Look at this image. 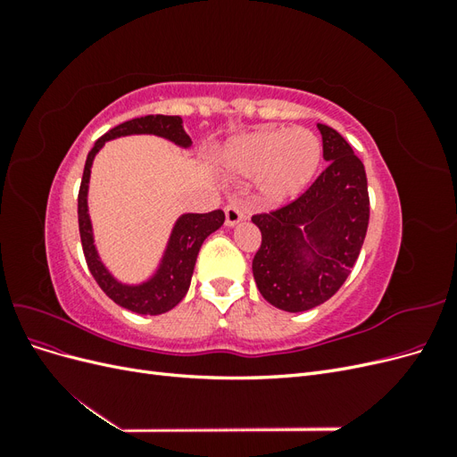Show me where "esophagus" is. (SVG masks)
<instances>
[{"instance_id": "34e87169", "label": "esophagus", "mask_w": 457, "mask_h": 457, "mask_svg": "<svg viewBox=\"0 0 457 457\" xmlns=\"http://www.w3.org/2000/svg\"><path fill=\"white\" fill-rule=\"evenodd\" d=\"M245 219V213L240 210L238 205H227L225 207V225L227 227H237L240 220Z\"/></svg>"}]
</instances>
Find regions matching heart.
<instances>
[{
    "label": "heart",
    "instance_id": "b5f03b06",
    "mask_svg": "<svg viewBox=\"0 0 457 457\" xmlns=\"http://www.w3.org/2000/svg\"><path fill=\"white\" fill-rule=\"evenodd\" d=\"M322 160V143L303 128L262 129L230 139L220 163L234 175L255 177L257 196L286 204L305 190Z\"/></svg>",
    "mask_w": 457,
    "mask_h": 457
}]
</instances>
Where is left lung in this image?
<instances>
[{"label":"left lung","mask_w":457,"mask_h":457,"mask_svg":"<svg viewBox=\"0 0 457 457\" xmlns=\"http://www.w3.org/2000/svg\"><path fill=\"white\" fill-rule=\"evenodd\" d=\"M316 128L328 168L295 202L252 219L262 237L252 265L255 284L270 305L286 312L311 311L334 295L368 230L364 163L336 129L324 123Z\"/></svg>","instance_id":"1"}]
</instances>
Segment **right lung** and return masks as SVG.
Segmentation results:
<instances>
[{"mask_svg":"<svg viewBox=\"0 0 457 457\" xmlns=\"http://www.w3.org/2000/svg\"><path fill=\"white\" fill-rule=\"evenodd\" d=\"M129 135H154L183 150H188L192 146L190 137L185 131V123L179 116L158 114L135 118L120 123V126L103 135L87 154L84 177H81L78 196L79 237L81 245H84L87 267L103 292L123 309L137 314L156 316L171 311L183 301L190 287L192 272H195L200 247L212 232H215L225 223V213L220 210L210 213H181L171 227L170 238L165 242V247L156 262V267L152 269L146 278L139 282L120 280L103 261L99 247L95 244L93 220L89 215V181L95 156L99 154L101 148L108 141Z\"/></svg>","mask_w":457,"mask_h":457,"instance_id":"right-lung-1","label":"right lung"}]
</instances>
